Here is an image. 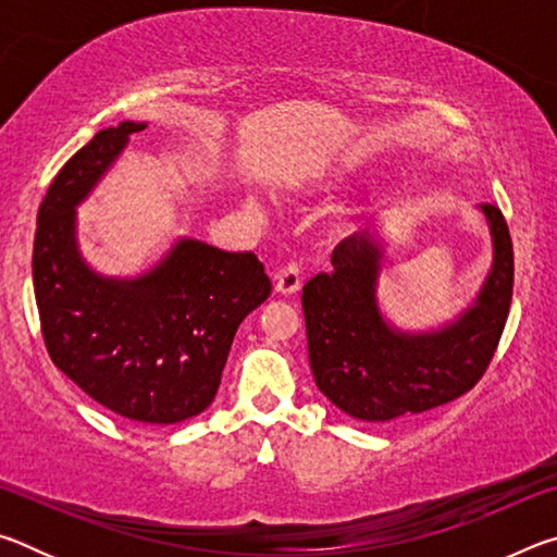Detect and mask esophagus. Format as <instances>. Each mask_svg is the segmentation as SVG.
Returning a JSON list of instances; mask_svg holds the SVG:
<instances>
[{
  "instance_id": "esophagus-1",
  "label": "esophagus",
  "mask_w": 557,
  "mask_h": 557,
  "mask_svg": "<svg viewBox=\"0 0 557 557\" xmlns=\"http://www.w3.org/2000/svg\"><path fill=\"white\" fill-rule=\"evenodd\" d=\"M301 287V272L299 268L295 265V262H289V265L280 268L275 272V292L277 295H297Z\"/></svg>"
}]
</instances>
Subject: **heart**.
I'll list each match as a JSON object with an SVG mask.
<instances>
[{
  "label": "heart",
  "mask_w": 557,
  "mask_h": 557,
  "mask_svg": "<svg viewBox=\"0 0 557 557\" xmlns=\"http://www.w3.org/2000/svg\"><path fill=\"white\" fill-rule=\"evenodd\" d=\"M250 206H252V209H258V203H256V201H250Z\"/></svg>",
  "instance_id": "b5f03b06"
}]
</instances>
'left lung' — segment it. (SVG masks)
Returning <instances> with one entry per match:
<instances>
[{
  "label": "left lung",
  "mask_w": 557,
  "mask_h": 557,
  "mask_svg": "<svg viewBox=\"0 0 557 557\" xmlns=\"http://www.w3.org/2000/svg\"><path fill=\"white\" fill-rule=\"evenodd\" d=\"M492 265L476 297L455 319L400 329L379 297L385 256L379 231H358L332 252V272L301 289L309 366L317 388L358 422L388 425L457 400L482 379L506 326L513 292V248L496 203H482Z\"/></svg>",
  "instance_id": "obj_1"
}]
</instances>
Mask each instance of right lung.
Segmentation results:
<instances>
[{"label":"right lung","instance_id":"1","mask_svg":"<svg viewBox=\"0 0 557 557\" xmlns=\"http://www.w3.org/2000/svg\"><path fill=\"white\" fill-rule=\"evenodd\" d=\"M145 127L125 120L100 129L65 162L36 219L32 275L51 361L102 408L174 425L213 403L233 336L272 285L252 252L196 238H178L135 277L88 265L75 209Z\"/></svg>","mask_w":557,"mask_h":557}]
</instances>
